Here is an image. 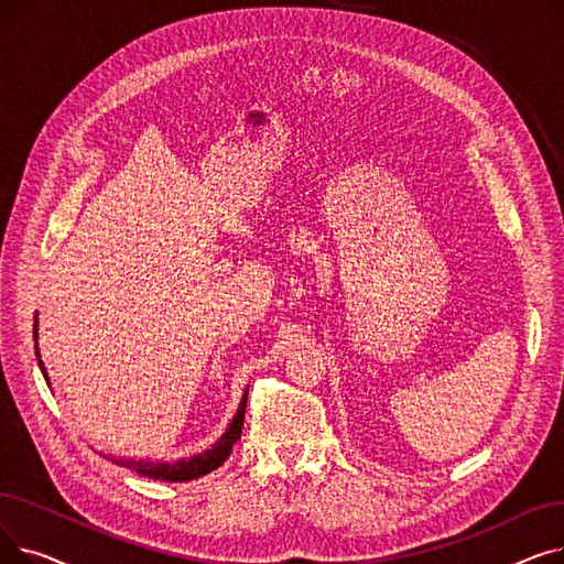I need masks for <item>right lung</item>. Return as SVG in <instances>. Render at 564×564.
<instances>
[{"instance_id": "1", "label": "right lung", "mask_w": 564, "mask_h": 564, "mask_svg": "<svg viewBox=\"0 0 564 564\" xmlns=\"http://www.w3.org/2000/svg\"><path fill=\"white\" fill-rule=\"evenodd\" d=\"M34 340H36V359H39V368L45 377V381L50 383L45 364L41 361V351H39V313L34 315ZM245 409H247V391L242 395L240 406H237L235 416L230 421V425L226 427V432L219 436V441L215 443L213 448H207L189 459H177V462H151V459H121V457H109L113 464L130 468L137 476L143 478H153V480H162V482H187V480H196L207 476V473H213L215 468H219L228 455L232 453V446L237 443L242 434V425H245Z\"/></svg>"}]
</instances>
